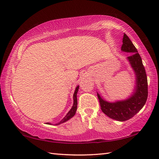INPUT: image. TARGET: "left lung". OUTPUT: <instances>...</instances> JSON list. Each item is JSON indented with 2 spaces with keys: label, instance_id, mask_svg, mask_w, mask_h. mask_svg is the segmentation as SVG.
<instances>
[{
  "label": "left lung",
  "instance_id": "1",
  "mask_svg": "<svg viewBox=\"0 0 159 159\" xmlns=\"http://www.w3.org/2000/svg\"><path fill=\"white\" fill-rule=\"evenodd\" d=\"M121 50L131 52L127 59L135 74V87L133 93L128 99L109 102L97 93L101 110L111 119L124 121L130 119L142 109L148 98V79L139 54L126 34H124Z\"/></svg>",
  "mask_w": 159,
  "mask_h": 159
}]
</instances>
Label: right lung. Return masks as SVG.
I'll return each mask as SVG.
<instances>
[{"mask_svg": "<svg viewBox=\"0 0 159 159\" xmlns=\"http://www.w3.org/2000/svg\"><path fill=\"white\" fill-rule=\"evenodd\" d=\"M79 86L78 85L76 87L75 92H74V96H73V98H74V104H73L72 107L71 108V109L70 110L69 112L67 113L66 116L63 118L62 120L60 121L59 122H58L57 124H55V125H59L61 124L66 122V121H67V120H69L70 118H72L74 116V115H75L76 109H77V97H76V96H77V92H78V91H79ZM47 124H51L47 123Z\"/></svg>", "mask_w": 159, "mask_h": 159, "instance_id": "obj_1", "label": "right lung"}]
</instances>
